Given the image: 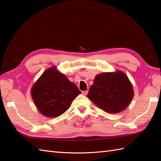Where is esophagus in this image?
<instances>
[{
	"mask_svg": "<svg viewBox=\"0 0 161 161\" xmlns=\"http://www.w3.org/2000/svg\"><path fill=\"white\" fill-rule=\"evenodd\" d=\"M87 93H88V91H87V90L86 91H83V92H82V94L86 96L87 94Z\"/></svg>",
	"mask_w": 161,
	"mask_h": 161,
	"instance_id": "1",
	"label": "esophagus"
}]
</instances>
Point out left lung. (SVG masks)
Returning a JSON list of instances; mask_svg holds the SVG:
<instances>
[{
    "label": "left lung",
    "instance_id": "8db88e82",
    "mask_svg": "<svg viewBox=\"0 0 161 161\" xmlns=\"http://www.w3.org/2000/svg\"><path fill=\"white\" fill-rule=\"evenodd\" d=\"M87 96L101 109L115 114L130 105L134 91L126 74L119 71L97 75Z\"/></svg>",
    "mask_w": 161,
    "mask_h": 161
}]
</instances>
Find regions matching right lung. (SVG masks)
<instances>
[{"instance_id":"1","label":"right lung","mask_w":161,"mask_h":161,"mask_svg":"<svg viewBox=\"0 0 161 161\" xmlns=\"http://www.w3.org/2000/svg\"><path fill=\"white\" fill-rule=\"evenodd\" d=\"M32 99L42 115L56 118L69 109L81 92L56 67L46 70L31 88Z\"/></svg>"}]
</instances>
